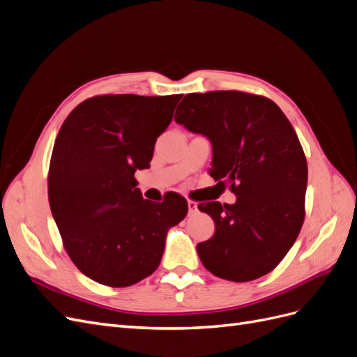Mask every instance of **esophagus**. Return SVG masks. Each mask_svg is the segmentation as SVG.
Masks as SVG:
<instances>
[{
  "instance_id": "1",
  "label": "esophagus",
  "mask_w": 357,
  "mask_h": 357,
  "mask_svg": "<svg viewBox=\"0 0 357 357\" xmlns=\"http://www.w3.org/2000/svg\"><path fill=\"white\" fill-rule=\"evenodd\" d=\"M188 207H189V214H197L198 213V204L195 201H188Z\"/></svg>"
}]
</instances>
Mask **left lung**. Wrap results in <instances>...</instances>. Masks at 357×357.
I'll use <instances>...</instances> for the list:
<instances>
[{"instance_id": "obj_1", "label": "left lung", "mask_w": 357, "mask_h": 357, "mask_svg": "<svg viewBox=\"0 0 357 357\" xmlns=\"http://www.w3.org/2000/svg\"><path fill=\"white\" fill-rule=\"evenodd\" d=\"M174 121L210 139V176L236 197L198 205L215 225L197 245L202 265L238 283L273 271L305 218L308 168L294 126L271 100L236 91L189 93Z\"/></svg>"}]
</instances>
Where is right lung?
<instances>
[{
	"label": "right lung",
	"instance_id": "right-lung-1",
	"mask_svg": "<svg viewBox=\"0 0 357 357\" xmlns=\"http://www.w3.org/2000/svg\"><path fill=\"white\" fill-rule=\"evenodd\" d=\"M181 95H102L62 123L49 171L50 210L71 261L93 282L126 287L156 271L186 199H144L134 174L150 167L156 138Z\"/></svg>",
	"mask_w": 357,
	"mask_h": 357
}]
</instances>
